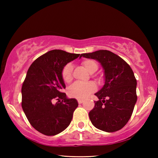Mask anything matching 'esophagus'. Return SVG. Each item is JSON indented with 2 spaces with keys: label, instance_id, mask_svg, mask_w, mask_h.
<instances>
[{
  "label": "esophagus",
  "instance_id": "esophagus-1",
  "mask_svg": "<svg viewBox=\"0 0 158 158\" xmlns=\"http://www.w3.org/2000/svg\"><path fill=\"white\" fill-rule=\"evenodd\" d=\"M77 101H78V103H79V104H81V103H83V100H81V99H78V100H77Z\"/></svg>",
  "mask_w": 158,
  "mask_h": 158
}]
</instances>
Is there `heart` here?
Instances as JSON below:
<instances>
[{
  "label": "heart",
  "instance_id": "obj_1",
  "mask_svg": "<svg viewBox=\"0 0 158 158\" xmlns=\"http://www.w3.org/2000/svg\"><path fill=\"white\" fill-rule=\"evenodd\" d=\"M83 66L89 73H95L98 69V64L93 60H85L82 62ZM73 66L69 63L63 67L62 70V77L66 83L71 81L73 79ZM96 85L94 82L81 83L76 82L69 88V94L77 99H85L96 90Z\"/></svg>",
  "mask_w": 158,
  "mask_h": 158
}]
</instances>
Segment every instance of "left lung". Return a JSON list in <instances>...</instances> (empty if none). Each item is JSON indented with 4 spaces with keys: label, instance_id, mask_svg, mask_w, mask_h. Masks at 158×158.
<instances>
[{
    "label": "left lung",
    "instance_id": "obj_1",
    "mask_svg": "<svg viewBox=\"0 0 158 158\" xmlns=\"http://www.w3.org/2000/svg\"><path fill=\"white\" fill-rule=\"evenodd\" d=\"M100 63L105 73V85L95 94L99 100L89 117L96 128L106 132L119 130L132 115L136 102V79L128 64L108 50L82 53Z\"/></svg>",
    "mask_w": 158,
    "mask_h": 158
}]
</instances>
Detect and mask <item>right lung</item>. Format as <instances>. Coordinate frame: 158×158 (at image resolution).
<instances>
[{
  "label": "right lung",
  "instance_id": "1",
  "mask_svg": "<svg viewBox=\"0 0 158 158\" xmlns=\"http://www.w3.org/2000/svg\"><path fill=\"white\" fill-rule=\"evenodd\" d=\"M79 55L53 49L29 67L22 88V106L31 126L43 135H58L71 122L78 102L62 92L66 85L62 70Z\"/></svg>",
  "mask_w": 158,
  "mask_h": 158
}]
</instances>
